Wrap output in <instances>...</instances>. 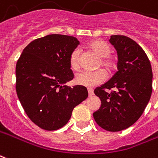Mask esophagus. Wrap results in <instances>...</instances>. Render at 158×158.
Masks as SVG:
<instances>
[{"label": "esophagus", "mask_w": 158, "mask_h": 158, "mask_svg": "<svg viewBox=\"0 0 158 158\" xmlns=\"http://www.w3.org/2000/svg\"><path fill=\"white\" fill-rule=\"evenodd\" d=\"M88 93H89V96L90 97L92 95H94V90L92 89H88Z\"/></svg>", "instance_id": "obj_1"}]
</instances>
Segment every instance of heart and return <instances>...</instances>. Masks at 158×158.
Listing matches in <instances>:
<instances>
[{
	"label": "heart",
	"mask_w": 158,
	"mask_h": 158,
	"mask_svg": "<svg viewBox=\"0 0 158 158\" xmlns=\"http://www.w3.org/2000/svg\"><path fill=\"white\" fill-rule=\"evenodd\" d=\"M89 49L100 57L98 62V67L105 68V69L110 72L116 66L114 58L110 57L111 48L108 43L104 40H94L89 43ZM70 69L73 71H79L81 67V54L79 48L73 49L69 55ZM106 74L102 69L96 70L93 72H82L75 76L74 81L77 85L85 86V87H94L100 85L105 81Z\"/></svg>",
	"instance_id": "heart-1"
}]
</instances>
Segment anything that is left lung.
I'll return each instance as SVG.
<instances>
[{"instance_id": "obj_1", "label": "left lung", "mask_w": 158, "mask_h": 158, "mask_svg": "<svg viewBox=\"0 0 158 158\" xmlns=\"http://www.w3.org/2000/svg\"><path fill=\"white\" fill-rule=\"evenodd\" d=\"M117 51L118 71L109 81L94 89L101 100L93 114L94 121L108 131H120L141 117L152 91V70L144 50L126 36H110ZM112 91L107 92V89Z\"/></svg>"}]
</instances>
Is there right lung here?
Wrapping results in <instances>:
<instances>
[{
	"label": "right lung",
	"instance_id": "obj_1",
	"mask_svg": "<svg viewBox=\"0 0 158 158\" xmlns=\"http://www.w3.org/2000/svg\"><path fill=\"white\" fill-rule=\"evenodd\" d=\"M79 44L74 37L48 35L29 43L17 60V96L30 120L42 129L65 126L73 108L88 97L85 86L65 85L73 79L69 55Z\"/></svg>",
	"mask_w": 158,
	"mask_h": 158
}]
</instances>
